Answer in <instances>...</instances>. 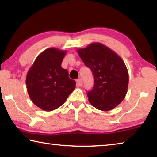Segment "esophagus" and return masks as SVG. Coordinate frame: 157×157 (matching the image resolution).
I'll return each mask as SVG.
<instances>
[{"label": "esophagus", "instance_id": "obj_1", "mask_svg": "<svg viewBox=\"0 0 157 157\" xmlns=\"http://www.w3.org/2000/svg\"><path fill=\"white\" fill-rule=\"evenodd\" d=\"M77 82V85H78V86H81L82 84H83V82H82V79L81 78H79L76 80Z\"/></svg>", "mask_w": 157, "mask_h": 157}]
</instances>
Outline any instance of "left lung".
<instances>
[{
  "label": "left lung",
  "mask_w": 157,
  "mask_h": 157,
  "mask_svg": "<svg viewBox=\"0 0 157 157\" xmlns=\"http://www.w3.org/2000/svg\"><path fill=\"white\" fill-rule=\"evenodd\" d=\"M78 53L94 78L93 89L87 92L89 102L101 111L117 107L125 97L129 83L128 71L123 59L100 43L78 49Z\"/></svg>",
  "instance_id": "obj_1"
}]
</instances>
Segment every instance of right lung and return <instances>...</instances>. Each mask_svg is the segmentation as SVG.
<instances>
[{
    "label": "right lung",
    "instance_id": "add662e5",
    "mask_svg": "<svg viewBox=\"0 0 157 157\" xmlns=\"http://www.w3.org/2000/svg\"><path fill=\"white\" fill-rule=\"evenodd\" d=\"M66 51L50 48L42 52L29 69L26 86L33 102L50 111L62 106L75 88L76 82L62 68Z\"/></svg>",
    "mask_w": 157,
    "mask_h": 157
}]
</instances>
